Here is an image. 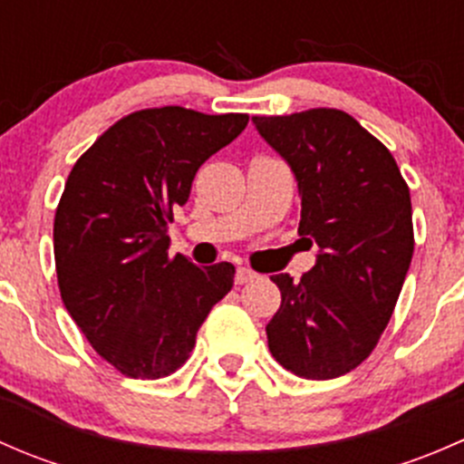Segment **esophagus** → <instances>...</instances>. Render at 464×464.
<instances>
[{
    "label": "esophagus",
    "mask_w": 464,
    "mask_h": 464,
    "mask_svg": "<svg viewBox=\"0 0 464 464\" xmlns=\"http://www.w3.org/2000/svg\"><path fill=\"white\" fill-rule=\"evenodd\" d=\"M256 278V274L251 269H246V266H237L236 271V285H245V283H251V280Z\"/></svg>",
    "instance_id": "1"
}]
</instances>
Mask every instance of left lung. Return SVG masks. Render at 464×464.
Returning <instances> with one entry per match:
<instances>
[{
    "label": "left lung",
    "mask_w": 464,
    "mask_h": 464,
    "mask_svg": "<svg viewBox=\"0 0 464 464\" xmlns=\"http://www.w3.org/2000/svg\"><path fill=\"white\" fill-rule=\"evenodd\" d=\"M294 172L298 236L319 246L298 283L271 276L280 307L266 323L276 362L303 379L354 371L377 345L413 258L409 186L395 159L341 110L254 116Z\"/></svg>",
    "instance_id": "obj_1"
}]
</instances>
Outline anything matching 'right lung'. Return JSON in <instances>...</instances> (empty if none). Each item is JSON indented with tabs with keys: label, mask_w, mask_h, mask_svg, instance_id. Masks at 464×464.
<instances>
[{
	"label": "right lung",
	"mask_w": 464,
	"mask_h": 464,
	"mask_svg": "<svg viewBox=\"0 0 464 464\" xmlns=\"http://www.w3.org/2000/svg\"><path fill=\"white\" fill-rule=\"evenodd\" d=\"M249 123L246 114L141 110L111 125L76 161L53 222L64 307L92 348L134 379L175 372L195 348L236 266L168 256L172 210L199 166Z\"/></svg>",
	"instance_id": "obj_1"
}]
</instances>
